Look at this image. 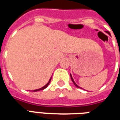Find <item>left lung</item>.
I'll list each match as a JSON object with an SVG mask.
<instances>
[{
  "label": "left lung",
  "mask_w": 120,
  "mask_h": 120,
  "mask_svg": "<svg viewBox=\"0 0 120 120\" xmlns=\"http://www.w3.org/2000/svg\"><path fill=\"white\" fill-rule=\"evenodd\" d=\"M106 32H107V34H109L110 35V32H108V31H106ZM70 76H71V80H72V81H73V84H75V86H76V87H77V88H81L80 87H79V86H78L77 84L75 82V81H74V80H73V78H72L71 75H70Z\"/></svg>",
  "instance_id": "1"
}]
</instances>
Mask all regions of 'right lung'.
Returning <instances> with one entry per match:
<instances>
[{
    "label": "right lung",
    "mask_w": 120,
    "mask_h": 120,
    "mask_svg": "<svg viewBox=\"0 0 120 120\" xmlns=\"http://www.w3.org/2000/svg\"><path fill=\"white\" fill-rule=\"evenodd\" d=\"M51 78L50 79V80H49V81L48 82V83L47 84H45V86H43V87H42V88H40V89H37V90H33L34 92H37V91H40V90H44L45 88H46L47 86H48V85L49 84V83H50V82H51Z\"/></svg>",
    "instance_id": "obj_1"
}]
</instances>
